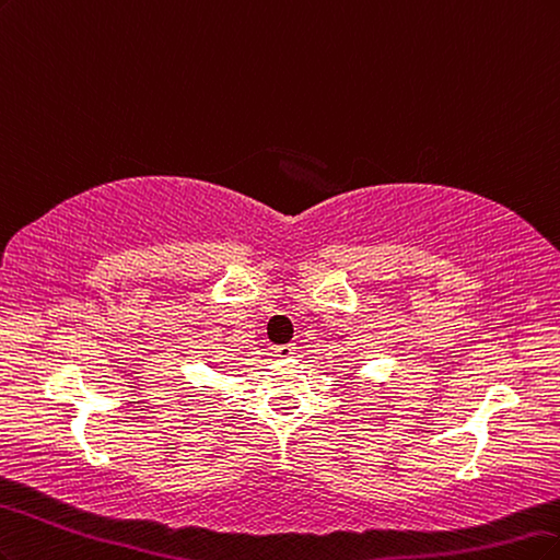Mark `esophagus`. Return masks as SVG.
<instances>
[{
  "label": "esophagus",
  "mask_w": 560,
  "mask_h": 560,
  "mask_svg": "<svg viewBox=\"0 0 560 560\" xmlns=\"http://www.w3.org/2000/svg\"><path fill=\"white\" fill-rule=\"evenodd\" d=\"M275 353L279 358H293L295 355V345H281V347L275 349Z\"/></svg>",
  "instance_id": "esophagus-1"
}]
</instances>
